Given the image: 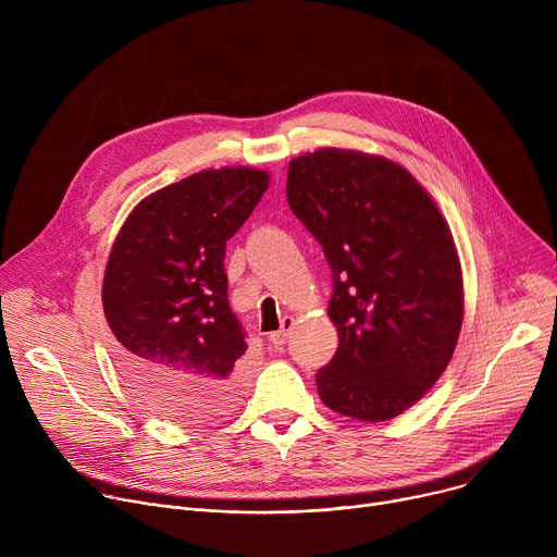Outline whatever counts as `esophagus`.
Masks as SVG:
<instances>
[{
	"label": "esophagus",
	"instance_id": "esophagus-1",
	"mask_svg": "<svg viewBox=\"0 0 557 557\" xmlns=\"http://www.w3.org/2000/svg\"><path fill=\"white\" fill-rule=\"evenodd\" d=\"M290 329H293V317H288V314H286L284 320L280 322V331H275V333H271V335H269V342H271V344H275V346L286 344V337H288Z\"/></svg>",
	"mask_w": 557,
	"mask_h": 557
}]
</instances>
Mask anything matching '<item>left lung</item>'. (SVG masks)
<instances>
[{"instance_id":"obj_1","label":"left lung","mask_w":557,"mask_h":557,"mask_svg":"<svg viewBox=\"0 0 557 557\" xmlns=\"http://www.w3.org/2000/svg\"><path fill=\"white\" fill-rule=\"evenodd\" d=\"M286 198L333 271L339 346L317 370L344 417L387 421L445 372L462 324L451 231L419 181L383 156L324 147L293 158Z\"/></svg>"}]
</instances>
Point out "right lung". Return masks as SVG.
Masks as SVG:
<instances>
[{
	"label": "right lung",
	"instance_id": "right-lung-1",
	"mask_svg": "<svg viewBox=\"0 0 557 557\" xmlns=\"http://www.w3.org/2000/svg\"><path fill=\"white\" fill-rule=\"evenodd\" d=\"M267 189L262 170H202L140 200L116 235L106 320L123 379L158 417L200 423L240 401L247 342L224 251Z\"/></svg>",
	"mask_w": 557,
	"mask_h": 557
}]
</instances>
